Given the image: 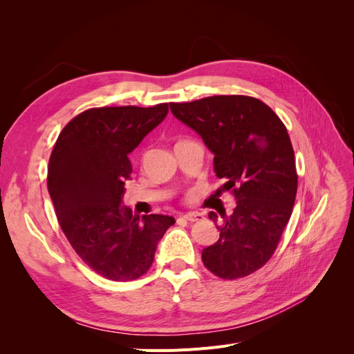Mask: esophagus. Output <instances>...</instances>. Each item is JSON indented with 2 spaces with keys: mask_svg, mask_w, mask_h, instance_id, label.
I'll use <instances>...</instances> for the list:
<instances>
[{
  "mask_svg": "<svg viewBox=\"0 0 354 354\" xmlns=\"http://www.w3.org/2000/svg\"><path fill=\"white\" fill-rule=\"evenodd\" d=\"M183 218L187 221H199L203 218V216L199 212H187V214H185Z\"/></svg>",
  "mask_w": 354,
  "mask_h": 354,
  "instance_id": "esophagus-1",
  "label": "esophagus"
}]
</instances>
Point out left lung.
Masks as SVG:
<instances>
[{"label":"left lung","mask_w":354,"mask_h":354,"mask_svg":"<svg viewBox=\"0 0 354 354\" xmlns=\"http://www.w3.org/2000/svg\"><path fill=\"white\" fill-rule=\"evenodd\" d=\"M178 121L196 131L214 155V171L233 190L236 208L227 217L209 211L220 238L202 251L207 269L238 279L270 260L292 214L297 171L286 127L269 106L248 95H212L171 103Z\"/></svg>","instance_id":"8db88e82"}]
</instances>
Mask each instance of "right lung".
<instances>
[{"instance_id": "right-lung-1", "label": "right lung", "mask_w": 354, "mask_h": 354, "mask_svg": "<svg viewBox=\"0 0 354 354\" xmlns=\"http://www.w3.org/2000/svg\"><path fill=\"white\" fill-rule=\"evenodd\" d=\"M167 113L168 103L88 109L63 128L51 152L47 186L60 227L82 261L106 279L145 274L176 223L160 214L133 216L122 205L133 173L128 155Z\"/></svg>"}]
</instances>
